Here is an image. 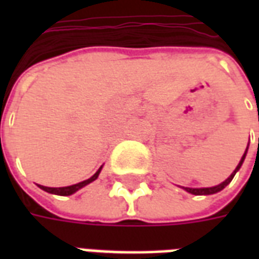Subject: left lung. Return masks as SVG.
Masks as SVG:
<instances>
[{
    "label": "left lung",
    "instance_id": "1",
    "mask_svg": "<svg viewBox=\"0 0 259 259\" xmlns=\"http://www.w3.org/2000/svg\"><path fill=\"white\" fill-rule=\"evenodd\" d=\"M258 143H259V139H258ZM247 151H248V147L245 148L244 154H243V157H241V159H240L239 165L236 166V169H234L233 172H232V175L229 176L228 179L225 180V182H222L221 185L218 186H213V187H200V189H193V187H182V189H185L187 193H190V194H194V195H209V194H215V193H218V191L223 190L226 186L232 182V179L234 178V175L237 174L240 170V168H241V165H243V162H244L245 159V155H247Z\"/></svg>",
    "mask_w": 259,
    "mask_h": 259
}]
</instances>
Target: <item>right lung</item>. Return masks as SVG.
Returning <instances> with one entry per match:
<instances>
[{
  "instance_id": "1",
  "label": "right lung",
  "mask_w": 259,
  "mask_h": 259,
  "mask_svg": "<svg viewBox=\"0 0 259 259\" xmlns=\"http://www.w3.org/2000/svg\"><path fill=\"white\" fill-rule=\"evenodd\" d=\"M102 166H100V169L97 170L96 174L91 176L90 179L87 180H83V182H80V183H76V185H72V186H66V187H46V186H41L38 185V187L41 189V190L47 191V193H51V194H57V195H72L74 194L76 191H79L80 189H83L84 186L90 185L91 182H94V180L98 178V175L101 172Z\"/></svg>"
}]
</instances>
